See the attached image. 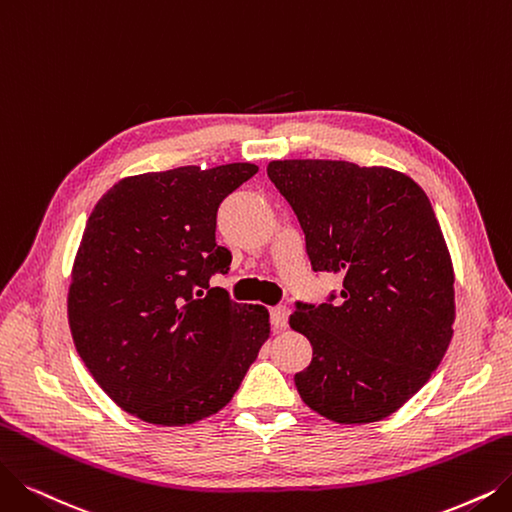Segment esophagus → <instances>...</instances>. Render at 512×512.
Returning <instances> with one entry per match:
<instances>
[{"instance_id": "34e87169", "label": "esophagus", "mask_w": 512, "mask_h": 512, "mask_svg": "<svg viewBox=\"0 0 512 512\" xmlns=\"http://www.w3.org/2000/svg\"><path fill=\"white\" fill-rule=\"evenodd\" d=\"M288 306H275V309H271V323L275 330H283V327H288Z\"/></svg>"}]
</instances>
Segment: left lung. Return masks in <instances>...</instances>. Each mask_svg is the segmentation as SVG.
Wrapping results in <instances>:
<instances>
[{"label":"left lung","instance_id":"8db88e82","mask_svg":"<svg viewBox=\"0 0 512 512\" xmlns=\"http://www.w3.org/2000/svg\"><path fill=\"white\" fill-rule=\"evenodd\" d=\"M267 174L298 216L313 271L342 275L338 302H298L290 315L313 346L294 376L302 401L338 424L395 414L454 336V267L431 201L382 166L283 159Z\"/></svg>","mask_w":512,"mask_h":512}]
</instances>
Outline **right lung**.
<instances>
[{"label":"right lung","instance_id":"1","mask_svg":"<svg viewBox=\"0 0 512 512\" xmlns=\"http://www.w3.org/2000/svg\"><path fill=\"white\" fill-rule=\"evenodd\" d=\"M256 172L245 161L128 176L88 218L69 327L98 386L142 422L185 426L222 410L271 334L264 306L210 288L231 264L218 206Z\"/></svg>","mask_w":512,"mask_h":512}]
</instances>
